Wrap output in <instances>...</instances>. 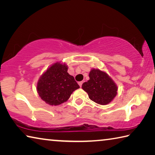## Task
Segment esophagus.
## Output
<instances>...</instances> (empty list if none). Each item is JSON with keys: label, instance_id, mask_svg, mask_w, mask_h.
Segmentation results:
<instances>
[{"label": "esophagus", "instance_id": "1", "mask_svg": "<svg viewBox=\"0 0 155 155\" xmlns=\"http://www.w3.org/2000/svg\"><path fill=\"white\" fill-rule=\"evenodd\" d=\"M83 81H81V82H78V85H79V86L80 87H81V86H82V85H83Z\"/></svg>", "mask_w": 155, "mask_h": 155}]
</instances>
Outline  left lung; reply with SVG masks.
<instances>
[{
	"mask_svg": "<svg viewBox=\"0 0 155 155\" xmlns=\"http://www.w3.org/2000/svg\"><path fill=\"white\" fill-rule=\"evenodd\" d=\"M90 80L83 83L82 88L88 94L91 101L105 105L117 95V87L106 72L98 69H92L89 74Z\"/></svg>",
	"mask_w": 155,
	"mask_h": 155,
	"instance_id": "left-lung-1",
	"label": "left lung"
}]
</instances>
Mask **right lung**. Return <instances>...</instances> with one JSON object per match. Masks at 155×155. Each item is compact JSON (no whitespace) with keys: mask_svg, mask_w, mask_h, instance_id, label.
<instances>
[{"mask_svg":"<svg viewBox=\"0 0 155 155\" xmlns=\"http://www.w3.org/2000/svg\"><path fill=\"white\" fill-rule=\"evenodd\" d=\"M79 87L74 78L68 73L66 64L57 62L41 76L37 91L45 103L57 106L67 101L73 91Z\"/></svg>","mask_w":155,"mask_h":155,"instance_id":"add662e5","label":"right lung"}]
</instances>
